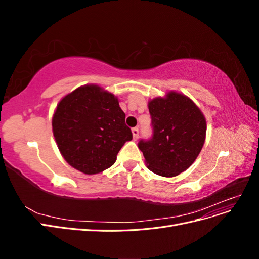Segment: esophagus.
<instances>
[{"label":"esophagus","instance_id":"obj_1","mask_svg":"<svg viewBox=\"0 0 259 259\" xmlns=\"http://www.w3.org/2000/svg\"><path fill=\"white\" fill-rule=\"evenodd\" d=\"M132 134H133V139L137 140L138 139V135H139V131L137 127L132 128Z\"/></svg>","mask_w":259,"mask_h":259}]
</instances>
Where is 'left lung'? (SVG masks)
<instances>
[{
    "label": "left lung",
    "mask_w": 259,
    "mask_h": 259,
    "mask_svg": "<svg viewBox=\"0 0 259 259\" xmlns=\"http://www.w3.org/2000/svg\"><path fill=\"white\" fill-rule=\"evenodd\" d=\"M153 137L140 140L147 167L163 177H174L189 168L206 137V120L200 108L185 94L169 91L148 101Z\"/></svg>",
    "instance_id": "left-lung-1"
}]
</instances>
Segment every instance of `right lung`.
Segmentation results:
<instances>
[{
  "instance_id": "obj_1",
  "label": "right lung",
  "mask_w": 259,
  "mask_h": 259,
  "mask_svg": "<svg viewBox=\"0 0 259 259\" xmlns=\"http://www.w3.org/2000/svg\"><path fill=\"white\" fill-rule=\"evenodd\" d=\"M53 134L70 166L94 175L112 166L133 138L114 94L86 84L62 97L52 119Z\"/></svg>"
}]
</instances>
